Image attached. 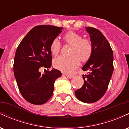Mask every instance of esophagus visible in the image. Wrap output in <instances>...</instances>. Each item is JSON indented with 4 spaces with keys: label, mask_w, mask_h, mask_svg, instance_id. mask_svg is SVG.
I'll list each match as a JSON object with an SVG mask.
<instances>
[{
    "label": "esophagus",
    "mask_w": 129,
    "mask_h": 129,
    "mask_svg": "<svg viewBox=\"0 0 129 129\" xmlns=\"http://www.w3.org/2000/svg\"><path fill=\"white\" fill-rule=\"evenodd\" d=\"M66 75L68 78H69V79H72V78H73L74 76V75Z\"/></svg>",
    "instance_id": "esophagus-1"
}]
</instances>
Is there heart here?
<instances>
[{
	"label": "heart",
	"instance_id": "1",
	"mask_svg": "<svg viewBox=\"0 0 129 129\" xmlns=\"http://www.w3.org/2000/svg\"><path fill=\"white\" fill-rule=\"evenodd\" d=\"M65 42L72 45L70 56H59L53 61L56 69L66 73H71L78 67L80 60L83 62L90 59L93 51L92 41L88 38H83L82 35L73 31L66 33L63 36ZM50 50L53 56L59 55L60 44L57 39H54L50 45Z\"/></svg>",
	"mask_w": 129,
	"mask_h": 129
}]
</instances>
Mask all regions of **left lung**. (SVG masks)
<instances>
[{
	"instance_id": "obj_1",
	"label": "left lung",
	"mask_w": 129,
	"mask_h": 129,
	"mask_svg": "<svg viewBox=\"0 0 129 129\" xmlns=\"http://www.w3.org/2000/svg\"><path fill=\"white\" fill-rule=\"evenodd\" d=\"M93 44V51L90 59L82 67L88 70L83 75L84 84L75 91L81 101L92 103L100 100L107 91L113 72V53L106 37L99 29L86 27Z\"/></svg>"
}]
</instances>
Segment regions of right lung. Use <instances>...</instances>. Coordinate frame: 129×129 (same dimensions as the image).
I'll return each instance as SVG.
<instances>
[{"label":"right lung","instance_id":"right-lung-1","mask_svg":"<svg viewBox=\"0 0 129 129\" xmlns=\"http://www.w3.org/2000/svg\"><path fill=\"white\" fill-rule=\"evenodd\" d=\"M62 28L52 25L36 26L28 33L16 50L13 70L19 90L26 101L33 104L45 103L52 96L55 80L62 75L56 69L50 70L52 56L51 41ZM47 69L44 74L39 69Z\"/></svg>","mask_w":129,"mask_h":129}]
</instances>
